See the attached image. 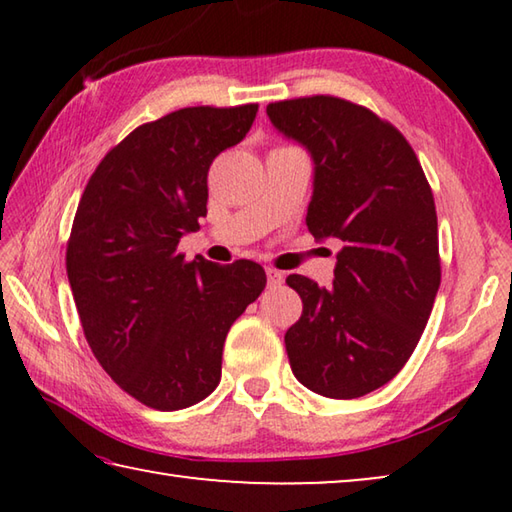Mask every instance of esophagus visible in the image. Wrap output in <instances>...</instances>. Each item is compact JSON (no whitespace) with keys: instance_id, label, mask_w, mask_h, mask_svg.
I'll return each instance as SVG.
<instances>
[{"instance_id":"34e87169","label":"esophagus","mask_w":512,"mask_h":512,"mask_svg":"<svg viewBox=\"0 0 512 512\" xmlns=\"http://www.w3.org/2000/svg\"><path fill=\"white\" fill-rule=\"evenodd\" d=\"M284 280V275L280 271H275V268H266V282L268 287H280Z\"/></svg>"}]
</instances>
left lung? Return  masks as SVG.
<instances>
[{
  "instance_id": "left-lung-1",
  "label": "left lung",
  "mask_w": 512,
  "mask_h": 512,
  "mask_svg": "<svg viewBox=\"0 0 512 512\" xmlns=\"http://www.w3.org/2000/svg\"><path fill=\"white\" fill-rule=\"evenodd\" d=\"M271 124L314 160L307 228L343 241L332 287L287 284L302 316L284 334L302 386L354 400L391 381L418 345L440 287L438 216L406 137L375 112L329 94L275 101Z\"/></svg>"
}]
</instances>
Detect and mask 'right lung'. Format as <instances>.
Returning <instances> with one entry per match:
<instances>
[{
  "instance_id": "obj_1",
  "label": "right lung",
  "mask_w": 512,
  "mask_h": 512,
  "mask_svg": "<svg viewBox=\"0 0 512 512\" xmlns=\"http://www.w3.org/2000/svg\"><path fill=\"white\" fill-rule=\"evenodd\" d=\"M257 108L196 106L137 126L76 210L65 264L83 334L121 391L151 409H187L219 386L228 329L266 287L250 259L178 253L207 214L212 160L244 140Z\"/></svg>"
}]
</instances>
